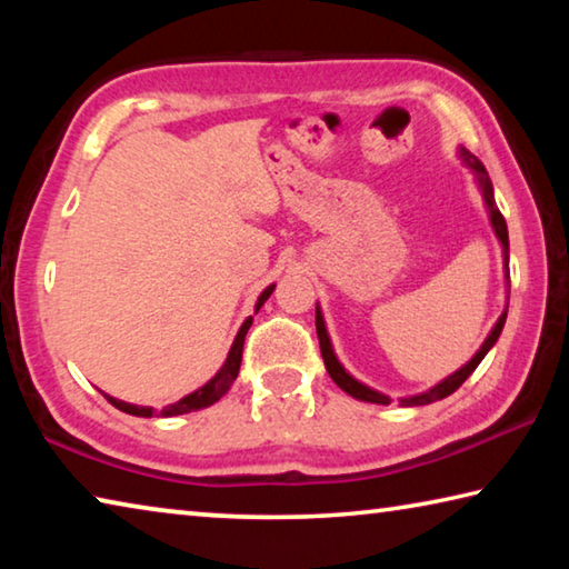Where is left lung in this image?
<instances>
[{
  "instance_id": "obj_1",
  "label": "left lung",
  "mask_w": 569,
  "mask_h": 569,
  "mask_svg": "<svg viewBox=\"0 0 569 569\" xmlns=\"http://www.w3.org/2000/svg\"><path fill=\"white\" fill-rule=\"evenodd\" d=\"M459 158L467 162V166L475 170V176L479 180V188H481V196H485V203H487V210H489V220H492V228H495V236L499 238V243H502V250H505V276L509 278V271H507V263H509V236H507V223H505V216L499 213L497 206H495V190H492V182H489V176L487 170L481 162L471 156L469 150L459 148ZM505 321H507V308L502 311V316H499V321L495 323L492 333L487 336L485 343H481V349L471 356V361H467L465 366H461L459 371L451 373V377H447L445 381H439L437 387H431L429 391H421V393H413V397H403L399 399L401 407H423V403H435L439 399L449 397V393H455L461 383H465L469 379V373L477 369V366L481 363V359H485L487 351L492 349V346L497 343L499 333H502L505 329ZM316 333H319V343H321V356H323V363H326V371H329V377L336 381V387H341L346 393H351L353 399L359 401H371V403H391V399L387 397V393L381 391H373L366 387V383L356 381L349 371L343 369L341 361L336 359L333 353V346H331V339H329V331H326V323H323V316H321V308L316 306Z\"/></svg>"
}]
</instances>
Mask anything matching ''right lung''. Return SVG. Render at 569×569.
I'll return each instance as SVG.
<instances>
[{
	"instance_id": "add662e5",
	"label": "right lung",
	"mask_w": 569,
	"mask_h": 569,
	"mask_svg": "<svg viewBox=\"0 0 569 569\" xmlns=\"http://www.w3.org/2000/svg\"><path fill=\"white\" fill-rule=\"evenodd\" d=\"M276 286H268L266 291L258 296V303H256V313L261 311V306L268 301V296L273 293ZM250 323H253V316H248V319L243 321V326H240V331L236 336L233 346H230L228 351V359L226 363L220 366V371L216 373L213 379H210L208 383H203V387L196 389L192 393H188V397H182L180 401L176 403H168L166 409L160 411V417H180V413H190V411H198V409H206L210 407V403H216L223 393L233 387V381L238 377V369H240V359H243V343H246V333L250 329ZM104 399H108L114 409H120L124 413H132V417H152V407H134V403H128V401H120V399H112L104 393Z\"/></svg>"
}]
</instances>
